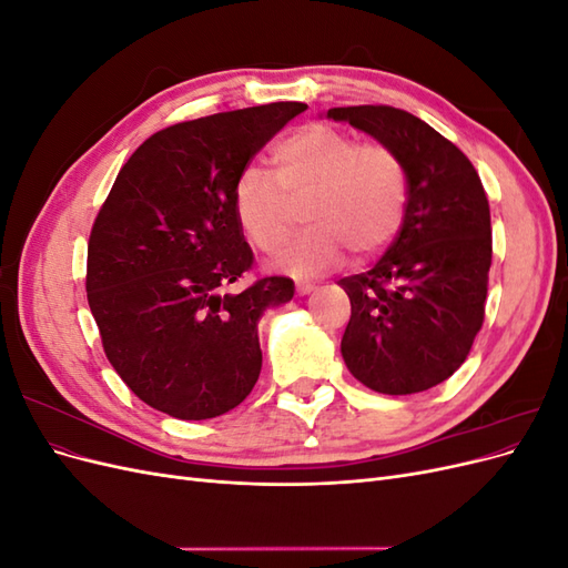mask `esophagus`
Returning <instances> with one entry per match:
<instances>
[{
    "instance_id": "1",
    "label": "esophagus",
    "mask_w": 568,
    "mask_h": 568,
    "mask_svg": "<svg viewBox=\"0 0 568 568\" xmlns=\"http://www.w3.org/2000/svg\"><path fill=\"white\" fill-rule=\"evenodd\" d=\"M315 288V284H311V282H298L296 284V291H298V296H305V294H311V291Z\"/></svg>"
}]
</instances>
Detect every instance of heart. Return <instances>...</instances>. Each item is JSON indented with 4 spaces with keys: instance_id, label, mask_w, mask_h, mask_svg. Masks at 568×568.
Wrapping results in <instances>:
<instances>
[{
    "instance_id": "heart-1",
    "label": "heart",
    "mask_w": 568,
    "mask_h": 568,
    "mask_svg": "<svg viewBox=\"0 0 568 568\" xmlns=\"http://www.w3.org/2000/svg\"><path fill=\"white\" fill-rule=\"evenodd\" d=\"M272 175L248 168L234 186V211L248 242L280 251L303 205L307 230L277 257L296 277H315L346 261L379 253L398 234L407 203V173L398 153L382 142L326 123L303 125L272 149Z\"/></svg>"
}]
</instances>
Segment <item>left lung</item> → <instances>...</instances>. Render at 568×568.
<instances>
[{
	"label": "left lung",
	"mask_w": 568,
	"mask_h": 568,
	"mask_svg": "<svg viewBox=\"0 0 568 568\" xmlns=\"http://www.w3.org/2000/svg\"><path fill=\"white\" fill-rule=\"evenodd\" d=\"M398 153L403 227L372 270L343 277L351 320L341 355L367 388L409 395L453 376L486 315L490 205L471 161L424 120L393 106L329 109Z\"/></svg>",
	"instance_id": "obj_1"
}]
</instances>
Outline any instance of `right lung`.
I'll list each match as a JSON object with an SVG mask.
<instances>
[{
  "mask_svg": "<svg viewBox=\"0 0 568 568\" xmlns=\"http://www.w3.org/2000/svg\"><path fill=\"white\" fill-rule=\"evenodd\" d=\"M301 101L170 125L136 149L88 244V301L101 346L136 398L175 419L246 400L263 367L257 320L294 298L288 277L225 288L253 267L234 186Z\"/></svg>",
  "mask_w": 568,
  "mask_h": 568,
  "instance_id": "right-lung-1",
  "label": "right lung"
}]
</instances>
